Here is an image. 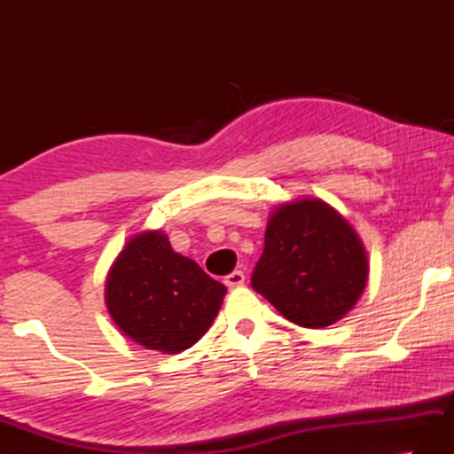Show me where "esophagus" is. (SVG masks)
Returning <instances> with one entry per match:
<instances>
[{
    "label": "esophagus",
    "mask_w": 454,
    "mask_h": 454,
    "mask_svg": "<svg viewBox=\"0 0 454 454\" xmlns=\"http://www.w3.org/2000/svg\"><path fill=\"white\" fill-rule=\"evenodd\" d=\"M244 282H246V276H244V271H240V270H236V271H232V274H228L224 278V284L228 287H240V286H244Z\"/></svg>",
    "instance_id": "34e87169"
}]
</instances>
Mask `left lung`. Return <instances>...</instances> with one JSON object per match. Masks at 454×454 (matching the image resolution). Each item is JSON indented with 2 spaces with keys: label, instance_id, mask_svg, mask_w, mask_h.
I'll list each match as a JSON object with an SVG mask.
<instances>
[{
  "label": "left lung",
  "instance_id": "obj_1",
  "mask_svg": "<svg viewBox=\"0 0 454 454\" xmlns=\"http://www.w3.org/2000/svg\"><path fill=\"white\" fill-rule=\"evenodd\" d=\"M367 276L349 222L324 200L301 199L270 216L252 287L292 324L321 329L356 306Z\"/></svg>",
  "mask_w": 454,
  "mask_h": 454
}]
</instances>
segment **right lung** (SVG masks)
Instances as JSON below:
<instances>
[{"label": "right lung", "instance_id": "right-lung-1", "mask_svg": "<svg viewBox=\"0 0 454 454\" xmlns=\"http://www.w3.org/2000/svg\"><path fill=\"white\" fill-rule=\"evenodd\" d=\"M224 295L226 286L172 250L160 230L130 238L105 286L114 324L138 345L162 353L192 348L208 332Z\"/></svg>", "mask_w": 454, "mask_h": 454}]
</instances>
